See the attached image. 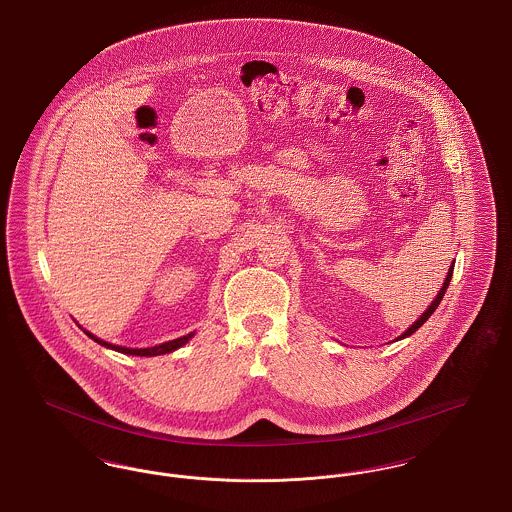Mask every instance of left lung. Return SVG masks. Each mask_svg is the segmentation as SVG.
Instances as JSON below:
<instances>
[{"label":"left lung","mask_w":512,"mask_h":512,"mask_svg":"<svg viewBox=\"0 0 512 512\" xmlns=\"http://www.w3.org/2000/svg\"><path fill=\"white\" fill-rule=\"evenodd\" d=\"M453 267H455V263L449 267V272H447V276H445V282H443V286H441V290H439L438 295H436V299L430 303V307L420 315V318L414 322L413 326L405 332V334H401L399 336V340H403V338H407V336H411V334H414L428 318L432 317L434 315V311L438 309L439 303H441V299H443V295H445V292H447V288H449V282H451V276H453Z\"/></svg>","instance_id":"1"}]
</instances>
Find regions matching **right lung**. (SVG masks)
Listing matches in <instances>:
<instances>
[{
  "mask_svg": "<svg viewBox=\"0 0 512 512\" xmlns=\"http://www.w3.org/2000/svg\"><path fill=\"white\" fill-rule=\"evenodd\" d=\"M88 334V338H92L94 341H98L99 345L107 347V349H115L119 353H126V355H140V357H155V355H165V353H171L176 351L178 347H182L184 343H188V340H192L195 332H190L188 336H182L178 340L165 341L161 345H155V347H146V349H130V347H122V345H113V343H107V341L99 340L94 334H90L88 330H84Z\"/></svg>",
  "mask_w": 512,
  "mask_h": 512,
  "instance_id": "add662e5",
  "label": "right lung"
}]
</instances>
